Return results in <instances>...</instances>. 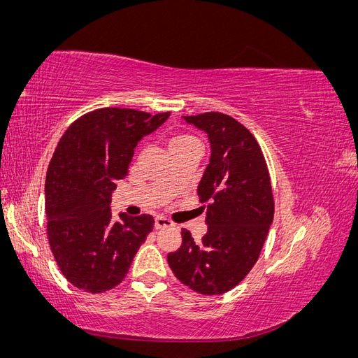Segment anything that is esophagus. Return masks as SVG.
I'll return each instance as SVG.
<instances>
[{
	"instance_id": "obj_1",
	"label": "esophagus",
	"mask_w": 358,
	"mask_h": 358,
	"mask_svg": "<svg viewBox=\"0 0 358 358\" xmlns=\"http://www.w3.org/2000/svg\"><path fill=\"white\" fill-rule=\"evenodd\" d=\"M171 225H173V224H171L169 220L162 218V216H157V218H155V229H157V230L167 229V227H171Z\"/></svg>"
}]
</instances>
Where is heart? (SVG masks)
Segmentation results:
<instances>
[{"mask_svg": "<svg viewBox=\"0 0 358 358\" xmlns=\"http://www.w3.org/2000/svg\"><path fill=\"white\" fill-rule=\"evenodd\" d=\"M191 146H199V140L196 137L189 136V134L179 133V134H173L169 138L170 152H176V150L187 149V148H191Z\"/></svg>", "mask_w": 358, "mask_h": 358, "instance_id": "heart-1", "label": "heart"}]
</instances>
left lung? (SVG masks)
<instances>
[{"label":"left lung","mask_w":358,"mask_h":358,"mask_svg":"<svg viewBox=\"0 0 358 358\" xmlns=\"http://www.w3.org/2000/svg\"><path fill=\"white\" fill-rule=\"evenodd\" d=\"M209 137L210 159L199 183L208 231L200 242L182 230V245L169 252L171 272L204 296L230 291L251 272L262 252L275 203L262 148L234 117L220 112L183 116Z\"/></svg>","instance_id":"1"}]
</instances>
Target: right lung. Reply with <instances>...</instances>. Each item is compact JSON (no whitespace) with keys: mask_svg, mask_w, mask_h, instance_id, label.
I'll return each mask as SVG.
<instances>
[{"mask_svg":"<svg viewBox=\"0 0 358 358\" xmlns=\"http://www.w3.org/2000/svg\"><path fill=\"white\" fill-rule=\"evenodd\" d=\"M169 116L104 107L76 119L58 142L45 185L48 239L76 288L95 294L121 284L152 231L150 215L119 213L113 221L110 201L137 143Z\"/></svg>","mask_w":358,"mask_h":358,"instance_id":"right-lung-1","label":"right lung"}]
</instances>
